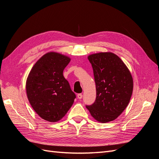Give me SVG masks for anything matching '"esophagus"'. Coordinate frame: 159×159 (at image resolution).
I'll return each mask as SVG.
<instances>
[{
	"instance_id": "esophagus-1",
	"label": "esophagus",
	"mask_w": 159,
	"mask_h": 159,
	"mask_svg": "<svg viewBox=\"0 0 159 159\" xmlns=\"http://www.w3.org/2000/svg\"><path fill=\"white\" fill-rule=\"evenodd\" d=\"M82 94L81 93H79V94H78V95H77V97H78V98L79 99H81V98H82Z\"/></svg>"
}]
</instances>
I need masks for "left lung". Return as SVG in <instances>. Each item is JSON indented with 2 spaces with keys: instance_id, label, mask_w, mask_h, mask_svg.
<instances>
[{
  "instance_id": "left-lung-1",
  "label": "left lung",
  "mask_w": 159,
  "mask_h": 159,
  "mask_svg": "<svg viewBox=\"0 0 159 159\" xmlns=\"http://www.w3.org/2000/svg\"><path fill=\"white\" fill-rule=\"evenodd\" d=\"M88 58L93 70L96 99L86 108L97 121H112L123 112L131 99L132 75L121 59L112 52L95 53Z\"/></svg>"
}]
</instances>
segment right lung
Here are the masks:
<instances>
[{
	"mask_svg": "<svg viewBox=\"0 0 159 159\" xmlns=\"http://www.w3.org/2000/svg\"><path fill=\"white\" fill-rule=\"evenodd\" d=\"M70 60L60 53L48 52L36 62L28 75V99L35 112L46 121H60L74 102L75 95L63 75Z\"/></svg>",
	"mask_w": 159,
	"mask_h": 159,
	"instance_id": "obj_1",
	"label": "right lung"
}]
</instances>
